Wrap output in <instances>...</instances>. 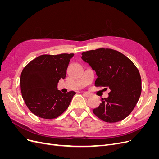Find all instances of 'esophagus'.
I'll use <instances>...</instances> for the list:
<instances>
[{
    "label": "esophagus",
    "mask_w": 159,
    "mask_h": 159,
    "mask_svg": "<svg viewBox=\"0 0 159 159\" xmlns=\"http://www.w3.org/2000/svg\"><path fill=\"white\" fill-rule=\"evenodd\" d=\"M83 95L85 96V97H86V98H89V96H90V94L88 93H87V92H84V93H83Z\"/></svg>",
    "instance_id": "obj_1"
}]
</instances>
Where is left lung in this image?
Instances as JSON below:
<instances>
[{
  "label": "left lung",
  "instance_id": "8db88e82",
  "mask_svg": "<svg viewBox=\"0 0 159 159\" xmlns=\"http://www.w3.org/2000/svg\"><path fill=\"white\" fill-rule=\"evenodd\" d=\"M82 60L95 71L96 87L109 88L93 113L102 121L116 123L125 119L135 107L141 93V78L133 62L122 53L99 48L81 54Z\"/></svg>",
  "mask_w": 159,
  "mask_h": 159
}]
</instances>
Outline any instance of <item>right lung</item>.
I'll return each mask as SVG.
<instances>
[{
  "instance_id": "right-lung-1",
  "label": "right lung",
  "mask_w": 159,
  "mask_h": 159,
  "mask_svg": "<svg viewBox=\"0 0 159 159\" xmlns=\"http://www.w3.org/2000/svg\"><path fill=\"white\" fill-rule=\"evenodd\" d=\"M74 55H41L24 68L20 80L22 96L27 107L36 116L54 119L68 109L75 92L63 93L57 85L61 78H66Z\"/></svg>"
}]
</instances>
